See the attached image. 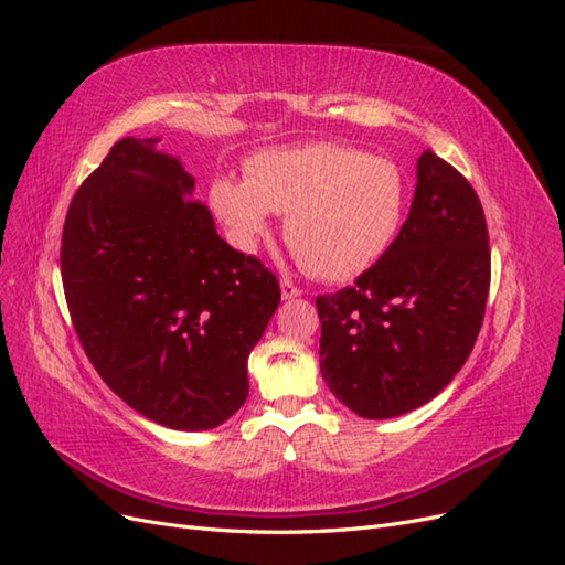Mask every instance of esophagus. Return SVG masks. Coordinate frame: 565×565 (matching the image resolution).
Listing matches in <instances>:
<instances>
[{
    "label": "esophagus",
    "mask_w": 565,
    "mask_h": 565,
    "mask_svg": "<svg viewBox=\"0 0 565 565\" xmlns=\"http://www.w3.org/2000/svg\"><path fill=\"white\" fill-rule=\"evenodd\" d=\"M280 292H282V299H297V297H301V289L292 280H287V278L280 282Z\"/></svg>",
    "instance_id": "34e87169"
}]
</instances>
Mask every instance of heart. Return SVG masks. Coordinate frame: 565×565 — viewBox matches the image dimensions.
<instances>
[{
  "label": "heart",
  "instance_id": "obj_1",
  "mask_svg": "<svg viewBox=\"0 0 565 565\" xmlns=\"http://www.w3.org/2000/svg\"><path fill=\"white\" fill-rule=\"evenodd\" d=\"M409 183L388 158L309 143L262 150L245 162V181L210 185V207L231 241L249 252L268 231V212L285 214V241L301 266L322 280H351L396 241Z\"/></svg>",
  "mask_w": 565,
  "mask_h": 565
}]
</instances>
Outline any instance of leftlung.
<instances>
[{
  "instance_id": "obj_1",
  "label": "left lung",
  "mask_w": 565,
  "mask_h": 565,
  "mask_svg": "<svg viewBox=\"0 0 565 565\" xmlns=\"http://www.w3.org/2000/svg\"><path fill=\"white\" fill-rule=\"evenodd\" d=\"M488 289L481 200L452 164L424 150L396 241L353 287L316 299L322 380L367 419L429 403L467 363Z\"/></svg>"
}]
</instances>
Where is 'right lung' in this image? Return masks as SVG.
Instances as JSON below:
<instances>
[{
	"label": "right lung",
	"instance_id": "add662e5",
	"mask_svg": "<svg viewBox=\"0 0 565 565\" xmlns=\"http://www.w3.org/2000/svg\"><path fill=\"white\" fill-rule=\"evenodd\" d=\"M160 139L117 141L67 207L61 276L92 365L169 429L224 424L249 393L247 358L280 303L276 276L233 249Z\"/></svg>",
	"mask_w": 565,
	"mask_h": 565
}]
</instances>
